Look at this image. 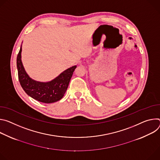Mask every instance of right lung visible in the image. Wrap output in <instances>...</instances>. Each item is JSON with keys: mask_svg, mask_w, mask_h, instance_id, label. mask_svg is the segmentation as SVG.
Here are the masks:
<instances>
[{"mask_svg": "<svg viewBox=\"0 0 160 160\" xmlns=\"http://www.w3.org/2000/svg\"><path fill=\"white\" fill-rule=\"evenodd\" d=\"M22 47L17 56L16 64L20 83L25 93L41 102L50 103L61 100L65 93L76 66L70 67L53 80L42 82L31 79L24 69L21 60Z\"/></svg>", "mask_w": 160, "mask_h": 160, "instance_id": "add662e5", "label": "right lung"}]
</instances>
